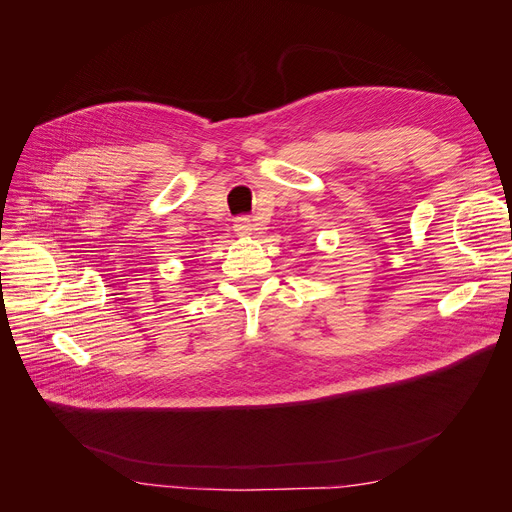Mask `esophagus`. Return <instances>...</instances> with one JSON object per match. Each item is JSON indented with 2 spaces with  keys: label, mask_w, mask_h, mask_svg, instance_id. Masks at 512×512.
<instances>
[{
  "label": "esophagus",
  "mask_w": 512,
  "mask_h": 512,
  "mask_svg": "<svg viewBox=\"0 0 512 512\" xmlns=\"http://www.w3.org/2000/svg\"><path fill=\"white\" fill-rule=\"evenodd\" d=\"M235 232L239 237H250L252 232H254V224H252V220L250 218H237V222H235Z\"/></svg>",
  "instance_id": "esophagus-1"
}]
</instances>
